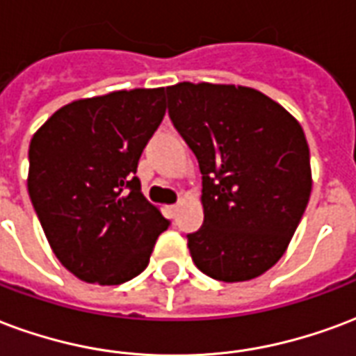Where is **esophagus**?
<instances>
[{"mask_svg": "<svg viewBox=\"0 0 356 356\" xmlns=\"http://www.w3.org/2000/svg\"><path fill=\"white\" fill-rule=\"evenodd\" d=\"M168 209H170V213H171V215H175V213H177V209H179V204H173V205H170V207H168Z\"/></svg>", "mask_w": 356, "mask_h": 356, "instance_id": "obj_1", "label": "esophagus"}]
</instances>
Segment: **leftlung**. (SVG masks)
I'll return each mask as SVG.
<instances>
[{
    "mask_svg": "<svg viewBox=\"0 0 356 356\" xmlns=\"http://www.w3.org/2000/svg\"><path fill=\"white\" fill-rule=\"evenodd\" d=\"M165 94L202 171L204 225L186 236L194 264L225 283L259 277L285 254L309 202L302 126L249 86L179 83Z\"/></svg>",
    "mask_w": 356,
    "mask_h": 356,
    "instance_id": "1",
    "label": "left lung"
}]
</instances>
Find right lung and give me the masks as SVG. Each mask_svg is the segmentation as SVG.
<instances>
[{"mask_svg":"<svg viewBox=\"0 0 356 356\" xmlns=\"http://www.w3.org/2000/svg\"><path fill=\"white\" fill-rule=\"evenodd\" d=\"M165 88H134L58 109L30 143L28 192L52 252L75 277L120 285L143 272L170 226L136 177L165 115Z\"/></svg>","mask_w":356,"mask_h":356,"instance_id":"obj_1","label":"right lung"}]
</instances>
